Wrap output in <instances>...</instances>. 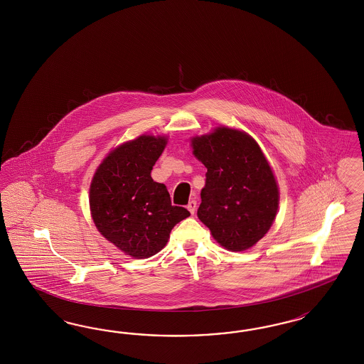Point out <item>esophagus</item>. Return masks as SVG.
<instances>
[{"instance_id":"34e87169","label":"esophagus","mask_w":364,"mask_h":364,"mask_svg":"<svg viewBox=\"0 0 364 364\" xmlns=\"http://www.w3.org/2000/svg\"><path fill=\"white\" fill-rule=\"evenodd\" d=\"M196 207H198V203H196V200H191V201L188 203V210H189L192 215L196 212Z\"/></svg>"}]
</instances>
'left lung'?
I'll use <instances>...</instances> for the list:
<instances>
[{
	"instance_id": "obj_1",
	"label": "left lung",
	"mask_w": 364,
	"mask_h": 364,
	"mask_svg": "<svg viewBox=\"0 0 364 364\" xmlns=\"http://www.w3.org/2000/svg\"><path fill=\"white\" fill-rule=\"evenodd\" d=\"M191 146L207 168L198 219L223 248L240 252L254 247L272 227L280 200L262 148L251 134L223 125L191 137Z\"/></svg>"
}]
</instances>
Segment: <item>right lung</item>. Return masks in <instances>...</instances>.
<instances>
[{
  "instance_id": "1",
  "label": "right lung",
  "mask_w": 364,
  "mask_h": 364,
  "mask_svg": "<svg viewBox=\"0 0 364 364\" xmlns=\"http://www.w3.org/2000/svg\"><path fill=\"white\" fill-rule=\"evenodd\" d=\"M168 144L166 134H140L109 151L89 187V210L97 231L124 255L146 259L160 252L178 221L191 215L175 207L164 184L151 177Z\"/></svg>"
}]
</instances>
